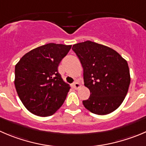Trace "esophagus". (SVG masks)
<instances>
[{"label": "esophagus", "instance_id": "34e87169", "mask_svg": "<svg viewBox=\"0 0 146 146\" xmlns=\"http://www.w3.org/2000/svg\"><path fill=\"white\" fill-rule=\"evenodd\" d=\"M73 87L75 89H78L80 87V84L78 82H74V83H73Z\"/></svg>", "mask_w": 146, "mask_h": 146}]
</instances>
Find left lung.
<instances>
[{
  "label": "left lung",
  "instance_id": "obj_1",
  "mask_svg": "<svg viewBox=\"0 0 146 146\" xmlns=\"http://www.w3.org/2000/svg\"><path fill=\"white\" fill-rule=\"evenodd\" d=\"M83 68V80L90 90L86 109L97 115H107L121 105L128 93L131 76L128 63L115 50L95 42L73 46Z\"/></svg>",
  "mask_w": 146,
  "mask_h": 146
}]
</instances>
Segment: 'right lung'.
I'll return each mask as SVG.
<instances>
[{
    "label": "right lung",
    "mask_w": 146,
    "mask_h": 146,
    "mask_svg": "<svg viewBox=\"0 0 146 146\" xmlns=\"http://www.w3.org/2000/svg\"><path fill=\"white\" fill-rule=\"evenodd\" d=\"M71 46L48 43L31 50L15 65L17 93L34 115L50 116L64 103L70 87L63 81L58 67Z\"/></svg>",
    "instance_id": "add662e5"
}]
</instances>
